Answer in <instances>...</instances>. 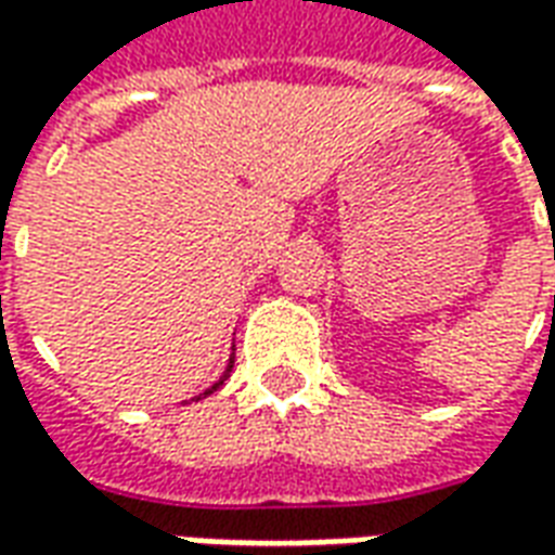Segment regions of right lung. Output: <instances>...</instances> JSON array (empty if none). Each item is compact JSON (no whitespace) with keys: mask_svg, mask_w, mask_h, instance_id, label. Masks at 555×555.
<instances>
[{"mask_svg":"<svg viewBox=\"0 0 555 555\" xmlns=\"http://www.w3.org/2000/svg\"><path fill=\"white\" fill-rule=\"evenodd\" d=\"M231 365H234V360H231V362H229V372H231ZM229 372L222 374V380H225V377H229ZM222 380H219V384H217V386H210V389H207L205 396H210V392H214V389H219V386H222Z\"/></svg>","mask_w":555,"mask_h":555,"instance_id":"obj_1","label":"right lung"}]
</instances>
